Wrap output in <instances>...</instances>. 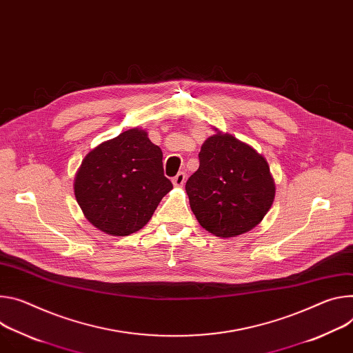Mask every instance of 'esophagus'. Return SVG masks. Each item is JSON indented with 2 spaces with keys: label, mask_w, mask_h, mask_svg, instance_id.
Instances as JSON below:
<instances>
[{
  "label": "esophagus",
  "mask_w": 353,
  "mask_h": 353,
  "mask_svg": "<svg viewBox=\"0 0 353 353\" xmlns=\"http://www.w3.org/2000/svg\"><path fill=\"white\" fill-rule=\"evenodd\" d=\"M185 179H187V174L184 173V172H179L174 177H173V184L176 185V187H181L183 184H184V181H185Z\"/></svg>",
  "instance_id": "obj_1"
}]
</instances>
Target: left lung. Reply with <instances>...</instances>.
Returning a JSON list of instances; mask_svg holds the SVG:
<instances>
[{
	"label": "left lung",
	"instance_id": "left-lung-1",
	"mask_svg": "<svg viewBox=\"0 0 353 353\" xmlns=\"http://www.w3.org/2000/svg\"><path fill=\"white\" fill-rule=\"evenodd\" d=\"M199 159L200 168L188 177L185 191L201 227L232 238L258 225L274 200L266 160L227 134L210 137Z\"/></svg>",
	"mask_w": 353,
	"mask_h": 353
}]
</instances>
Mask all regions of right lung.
Segmentation results:
<instances>
[{
	"label": "right lung",
	"mask_w": 353,
	"mask_h": 353,
	"mask_svg": "<svg viewBox=\"0 0 353 353\" xmlns=\"http://www.w3.org/2000/svg\"><path fill=\"white\" fill-rule=\"evenodd\" d=\"M162 157L160 148L139 130H128L92 149L74 181L76 200L85 218L117 236L143 228L173 188Z\"/></svg>",
	"instance_id": "1"
}]
</instances>
